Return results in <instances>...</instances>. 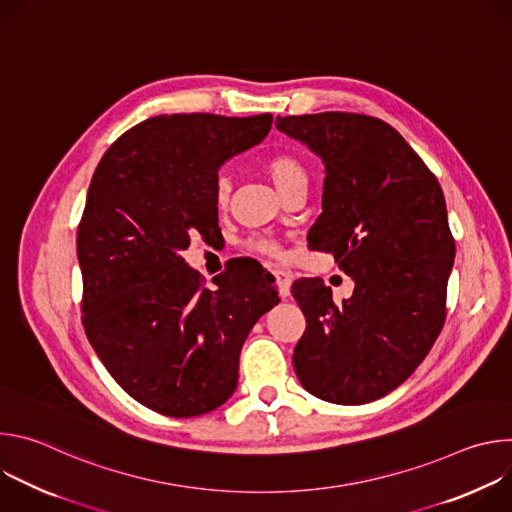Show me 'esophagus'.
Listing matches in <instances>:
<instances>
[{"instance_id": "34e87169", "label": "esophagus", "mask_w": 512, "mask_h": 512, "mask_svg": "<svg viewBox=\"0 0 512 512\" xmlns=\"http://www.w3.org/2000/svg\"><path fill=\"white\" fill-rule=\"evenodd\" d=\"M273 277H275V283H277V289H279V296L281 298H287L289 296V287H291V273L285 271V269H271Z\"/></svg>"}]
</instances>
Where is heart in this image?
<instances>
[{"mask_svg": "<svg viewBox=\"0 0 512 512\" xmlns=\"http://www.w3.org/2000/svg\"><path fill=\"white\" fill-rule=\"evenodd\" d=\"M263 166L283 196L298 186H308V170H306L304 162L296 156L279 152V154L269 156ZM229 194H231V178L225 172H221L214 180L216 204L225 206L229 202ZM249 247L257 253H263V255L275 257V259H279L283 255L281 247L269 239H251Z\"/></svg>", "mask_w": 512, "mask_h": 512, "instance_id": "heart-1", "label": "heart"}]
</instances>
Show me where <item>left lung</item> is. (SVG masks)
<instances>
[{
    "label": "left lung",
    "instance_id": "obj_1",
    "mask_svg": "<svg viewBox=\"0 0 512 512\" xmlns=\"http://www.w3.org/2000/svg\"><path fill=\"white\" fill-rule=\"evenodd\" d=\"M275 125L322 158V214L308 247L332 253L354 279L342 304L320 277L291 285L306 316L296 375L330 403L377 401L411 377L444 328L456 243L442 186L377 117L326 111Z\"/></svg>",
    "mask_w": 512,
    "mask_h": 512
}]
</instances>
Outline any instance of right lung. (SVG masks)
<instances>
[{"instance_id":"add662e5","label":"right lung","mask_w":512,"mask_h":512,"mask_svg":"<svg viewBox=\"0 0 512 512\" xmlns=\"http://www.w3.org/2000/svg\"><path fill=\"white\" fill-rule=\"evenodd\" d=\"M271 113H176L125 131L101 158L77 235L83 326L117 385L168 417L221 407L239 356L279 298L271 273L235 265L206 287L182 257L221 233L218 168L257 145Z\"/></svg>"}]
</instances>
